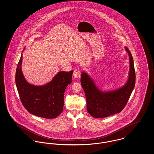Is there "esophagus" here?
<instances>
[{
  "label": "esophagus",
  "mask_w": 154,
  "mask_h": 154,
  "mask_svg": "<svg viewBox=\"0 0 154 154\" xmlns=\"http://www.w3.org/2000/svg\"><path fill=\"white\" fill-rule=\"evenodd\" d=\"M81 70L79 69H76L73 71V76L75 79H78V78H80L81 77Z\"/></svg>",
  "instance_id": "34e87169"
}]
</instances>
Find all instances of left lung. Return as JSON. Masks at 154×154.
I'll return each instance as SVG.
<instances>
[{
  "mask_svg": "<svg viewBox=\"0 0 154 154\" xmlns=\"http://www.w3.org/2000/svg\"><path fill=\"white\" fill-rule=\"evenodd\" d=\"M125 49L129 55L130 71L128 81L122 88L103 92L86 73H81V82L86 96L87 110L94 118L107 117L122 112L133 91L135 83L133 58L130 50L127 47Z\"/></svg>",
  "mask_w": 154,
  "mask_h": 154,
  "instance_id": "obj_1",
  "label": "left lung"
}]
</instances>
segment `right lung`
Returning a JSON list of instances; mask_svg holds the SVG:
<instances>
[{"instance_id": "1", "label": "right lung", "mask_w": 154, "mask_h": 154, "mask_svg": "<svg viewBox=\"0 0 154 154\" xmlns=\"http://www.w3.org/2000/svg\"><path fill=\"white\" fill-rule=\"evenodd\" d=\"M23 55L16 71V85L24 108L32 114L45 119H54L63 111L64 92L72 83L73 71L59 72L50 81L42 86L27 82L21 70Z\"/></svg>"}]
</instances>
